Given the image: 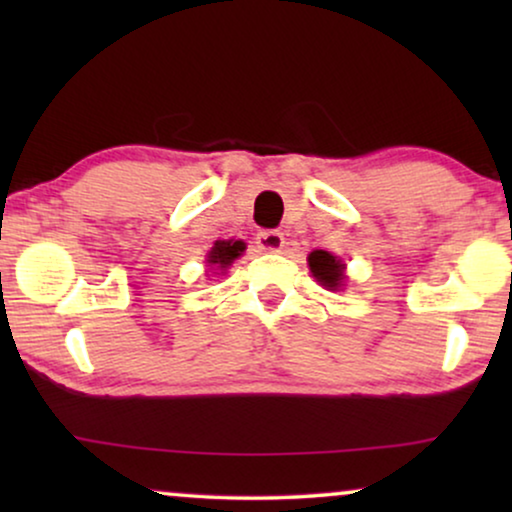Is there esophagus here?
<instances>
[{"label":"esophagus","instance_id":"1","mask_svg":"<svg viewBox=\"0 0 512 512\" xmlns=\"http://www.w3.org/2000/svg\"><path fill=\"white\" fill-rule=\"evenodd\" d=\"M256 244L263 251H279L284 247V235L279 230H261L256 235Z\"/></svg>","mask_w":512,"mask_h":512}]
</instances>
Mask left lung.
Masks as SVG:
<instances>
[{
    "label": "left lung",
    "mask_w": 512,
    "mask_h": 512,
    "mask_svg": "<svg viewBox=\"0 0 512 512\" xmlns=\"http://www.w3.org/2000/svg\"><path fill=\"white\" fill-rule=\"evenodd\" d=\"M307 261H310V270L312 275L317 277V282L328 286V289H338L342 282V263L338 258L331 256L324 249H317L312 251Z\"/></svg>",
    "instance_id": "left-lung-1"
}]
</instances>
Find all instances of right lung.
I'll use <instances>...</instances> for the list:
<instances>
[{
    "mask_svg": "<svg viewBox=\"0 0 512 512\" xmlns=\"http://www.w3.org/2000/svg\"><path fill=\"white\" fill-rule=\"evenodd\" d=\"M240 251H244V244L240 240H237V242L219 240L214 244V249L209 251V263L221 265V268H228V265L233 263L237 256H240Z\"/></svg>",
    "mask_w": 512,
    "mask_h": 512,
    "instance_id": "1",
    "label": "right lung"
}]
</instances>
